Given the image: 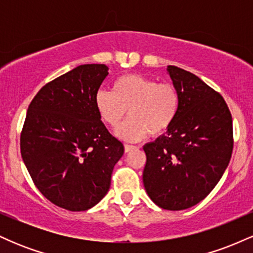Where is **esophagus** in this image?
Segmentation results:
<instances>
[{"mask_svg": "<svg viewBox=\"0 0 253 253\" xmlns=\"http://www.w3.org/2000/svg\"><path fill=\"white\" fill-rule=\"evenodd\" d=\"M136 149V146H133V145H127V144H125V152H130V151H133V150H135Z\"/></svg>", "mask_w": 253, "mask_h": 253, "instance_id": "obj_1", "label": "esophagus"}]
</instances>
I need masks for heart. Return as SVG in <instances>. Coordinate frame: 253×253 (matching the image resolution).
Masks as SVG:
<instances>
[{
	"mask_svg": "<svg viewBox=\"0 0 253 253\" xmlns=\"http://www.w3.org/2000/svg\"><path fill=\"white\" fill-rule=\"evenodd\" d=\"M95 107L101 120L112 128H117L128 110L130 119L117 134L124 140L136 141L149 133L159 136L169 130L178 114L179 92L171 83L128 74L114 81L112 91H97Z\"/></svg>",
	"mask_w": 253,
	"mask_h": 253,
	"instance_id": "b5f03b06",
	"label": "heart"
}]
</instances>
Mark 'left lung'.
I'll return each instance as SVG.
<instances>
[{
	"label": "left lung",
	"mask_w": 253,
	"mask_h": 253,
	"mask_svg": "<svg viewBox=\"0 0 253 253\" xmlns=\"http://www.w3.org/2000/svg\"><path fill=\"white\" fill-rule=\"evenodd\" d=\"M179 92V110L168 134L146 144L143 182L158 207L182 211L202 201L220 181L233 151L227 104L202 80L168 66Z\"/></svg>",
	"instance_id": "obj_1"
}]
</instances>
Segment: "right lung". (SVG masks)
Returning <instances> with one entry per match:
<instances>
[{
	"mask_svg": "<svg viewBox=\"0 0 253 253\" xmlns=\"http://www.w3.org/2000/svg\"><path fill=\"white\" fill-rule=\"evenodd\" d=\"M107 76L104 64L80 65L45 84L28 107L22 159L40 193L64 210L82 211L100 202L124 155L95 107Z\"/></svg>",
	"mask_w": 253,
	"mask_h": 253,
	"instance_id": "obj_1",
	"label": "right lung"
}]
</instances>
